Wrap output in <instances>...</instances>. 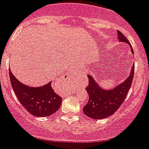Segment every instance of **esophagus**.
<instances>
[{"label":"esophagus","instance_id":"1","mask_svg":"<svg viewBox=\"0 0 149 149\" xmlns=\"http://www.w3.org/2000/svg\"><path fill=\"white\" fill-rule=\"evenodd\" d=\"M70 74H72V72H71V73H70Z\"/></svg>","mask_w":149,"mask_h":149}]
</instances>
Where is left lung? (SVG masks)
Here are the masks:
<instances>
[{
  "instance_id": "8db88e82",
  "label": "left lung",
  "mask_w": 149,
  "mask_h": 149,
  "mask_svg": "<svg viewBox=\"0 0 149 149\" xmlns=\"http://www.w3.org/2000/svg\"><path fill=\"white\" fill-rule=\"evenodd\" d=\"M118 39L120 42L127 43L131 47L127 39L118 31ZM131 52L133 49L131 48ZM134 74V65L130 68V73L126 79L110 90L100 87L91 75L88 74V85L86 91L89 95L88 102L84 107L83 112L93 119H102L113 115L121 107L131 86Z\"/></svg>"
}]
</instances>
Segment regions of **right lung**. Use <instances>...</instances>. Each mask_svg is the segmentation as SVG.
<instances>
[{
	"mask_svg": "<svg viewBox=\"0 0 149 149\" xmlns=\"http://www.w3.org/2000/svg\"><path fill=\"white\" fill-rule=\"evenodd\" d=\"M13 89L21 104L37 117H46L56 112L61 105L62 97L54 91L52 82L40 87H30L15 78L10 70Z\"/></svg>",
	"mask_w": 149,
	"mask_h": 149,
	"instance_id": "obj_1",
	"label": "right lung"
}]
</instances>
